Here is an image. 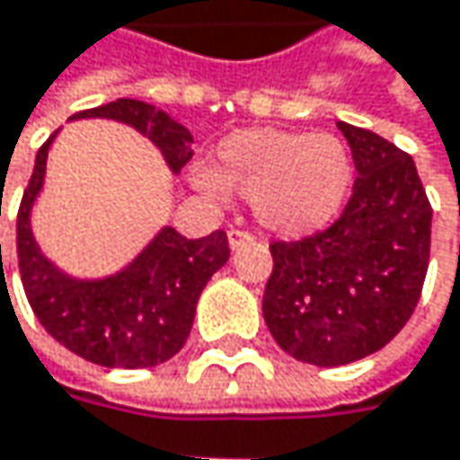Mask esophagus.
<instances>
[{
    "instance_id": "esophagus-1",
    "label": "esophagus",
    "mask_w": 460,
    "mask_h": 460,
    "mask_svg": "<svg viewBox=\"0 0 460 460\" xmlns=\"http://www.w3.org/2000/svg\"><path fill=\"white\" fill-rule=\"evenodd\" d=\"M250 242H252V236H250L247 231L229 229V247H231V250H239V247H244V244H250Z\"/></svg>"
}]
</instances>
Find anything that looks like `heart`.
<instances>
[{"mask_svg":"<svg viewBox=\"0 0 460 460\" xmlns=\"http://www.w3.org/2000/svg\"><path fill=\"white\" fill-rule=\"evenodd\" d=\"M194 181L210 197L234 191L250 199L263 229L298 239L330 226L343 210L354 162L332 133L250 128L231 133L218 146V167L199 170Z\"/></svg>","mask_w":460,"mask_h":460,"instance_id":"1","label":"heart"}]
</instances>
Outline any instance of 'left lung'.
Segmentation results:
<instances>
[{
    "mask_svg": "<svg viewBox=\"0 0 460 460\" xmlns=\"http://www.w3.org/2000/svg\"><path fill=\"white\" fill-rule=\"evenodd\" d=\"M357 181L343 216L301 242H274L263 320L290 357L338 367L384 349L411 320L429 269L431 208L415 162L338 122Z\"/></svg>",
    "mask_w": 460,
    "mask_h": 460,
    "instance_id": "8db88e82",
    "label": "left lung"
}]
</instances>
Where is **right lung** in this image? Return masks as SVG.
Wrapping results in <instances>:
<instances>
[{
    "label": "right lung",
    "mask_w": 460,
    "mask_h": 460,
    "mask_svg": "<svg viewBox=\"0 0 460 460\" xmlns=\"http://www.w3.org/2000/svg\"><path fill=\"white\" fill-rule=\"evenodd\" d=\"M79 119H111L138 130L159 148L172 175L194 154V138L181 122L136 98L68 117V122ZM58 133L37 151L18 213V266L26 298L47 332L87 362L125 370L162 365L183 349L205 285L229 261L226 234L213 231L202 239H186L172 226H162L136 258L111 274L79 277L60 269L42 252L31 226Z\"/></svg>",
    "instance_id": "1"
}]
</instances>
